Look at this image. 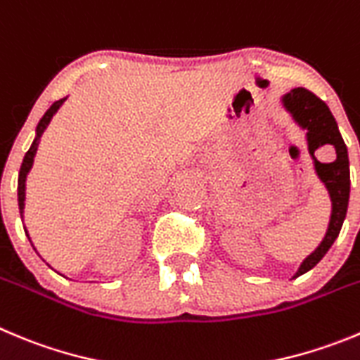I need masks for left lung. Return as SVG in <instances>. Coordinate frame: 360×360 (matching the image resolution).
<instances>
[{"label": "left lung", "mask_w": 360, "mask_h": 360, "mask_svg": "<svg viewBox=\"0 0 360 360\" xmlns=\"http://www.w3.org/2000/svg\"><path fill=\"white\" fill-rule=\"evenodd\" d=\"M282 105L292 115L295 123L303 130H307V146L309 153L314 160L316 174L330 194L332 202V214L325 237L318 248L303 260L295 275L296 278L314 268L316 264L325 257V253L330 250L341 232L342 221H345L346 210H348V198H350V162H348V150L339 134L338 123H335L330 108L326 107L325 101L319 100L314 92L296 87L288 94H283ZM325 143L335 146L336 160L334 163L323 165L314 157V151Z\"/></svg>", "instance_id": "obj_1"}]
</instances>
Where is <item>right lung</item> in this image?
<instances>
[{"label": "right lung", "mask_w": 360, "mask_h": 360, "mask_svg": "<svg viewBox=\"0 0 360 360\" xmlns=\"http://www.w3.org/2000/svg\"><path fill=\"white\" fill-rule=\"evenodd\" d=\"M68 100V98H62V100L55 101V103L51 105V107L46 110V114L42 115V120L39 121L37 124V130H35V139L34 143H32V146H30V150L26 151L25 158H22V164H21V169H19V180H18V202H19V210H21V217H22V210H25V196H26V176H28L30 169H32V166H34V157L35 153H37V148H39V141H41V135L44 134L46 127L49 124V121H51V117L55 114H57L58 108L62 107V103ZM26 232V229H25ZM26 236H28V232H26ZM30 239V236H28ZM34 246V245H32Z\"/></svg>", "instance_id": "obj_1"}]
</instances>
